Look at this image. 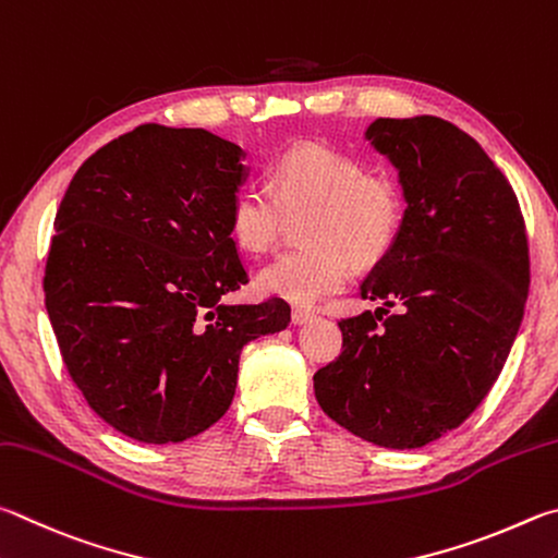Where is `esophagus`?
<instances>
[{
    "mask_svg": "<svg viewBox=\"0 0 558 558\" xmlns=\"http://www.w3.org/2000/svg\"><path fill=\"white\" fill-rule=\"evenodd\" d=\"M316 316L311 314V311L306 308H294V314H291V320H294V326H304V324H311Z\"/></svg>",
    "mask_w": 558,
    "mask_h": 558,
    "instance_id": "1",
    "label": "esophagus"
}]
</instances>
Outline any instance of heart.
<instances>
[{
	"mask_svg": "<svg viewBox=\"0 0 558 558\" xmlns=\"http://www.w3.org/2000/svg\"><path fill=\"white\" fill-rule=\"evenodd\" d=\"M308 213L301 225L306 247L279 254L259 271L262 294L311 306L336 294L350 279V259L375 267L392 252L404 220L399 185L367 173L365 163L320 144L281 154L269 183H244L232 195L228 228L247 254H264L277 242L284 215Z\"/></svg>",
	"mask_w": 558,
	"mask_h": 558,
	"instance_id": "b5f03b06",
	"label": "heart"
}]
</instances>
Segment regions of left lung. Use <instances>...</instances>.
<instances>
[{
	"label": "left lung",
	"mask_w": 558,
	"mask_h": 558,
	"mask_svg": "<svg viewBox=\"0 0 558 558\" xmlns=\"http://www.w3.org/2000/svg\"><path fill=\"white\" fill-rule=\"evenodd\" d=\"M365 140L399 171L407 210L360 287L383 308L340 320L343 353L314 389L350 434L407 451L461 426L500 377L524 316L530 247L510 181L456 124L379 117ZM392 305L403 311L384 322Z\"/></svg>",
	"instance_id": "1"
}]
</instances>
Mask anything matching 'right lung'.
I'll list each match as a JSON object with an SVG mask.
<instances>
[{"instance_id": "1", "label": "right lung", "mask_w": 558, "mask_h": 558, "mask_svg": "<svg viewBox=\"0 0 558 558\" xmlns=\"http://www.w3.org/2000/svg\"><path fill=\"white\" fill-rule=\"evenodd\" d=\"M244 151L142 124L87 159L56 213L46 311L93 412L142 444H179L228 412L240 353L284 330V299L222 301L247 269L228 210Z\"/></svg>"}]
</instances>
